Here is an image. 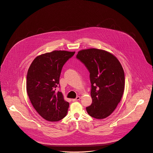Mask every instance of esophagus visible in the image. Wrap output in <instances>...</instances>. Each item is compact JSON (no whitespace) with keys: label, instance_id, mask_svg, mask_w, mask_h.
Instances as JSON below:
<instances>
[{"label":"esophagus","instance_id":"1","mask_svg":"<svg viewBox=\"0 0 153 153\" xmlns=\"http://www.w3.org/2000/svg\"><path fill=\"white\" fill-rule=\"evenodd\" d=\"M80 99H81V97L78 96V97H77L76 98H75V99H72V101H79Z\"/></svg>","mask_w":153,"mask_h":153}]
</instances>
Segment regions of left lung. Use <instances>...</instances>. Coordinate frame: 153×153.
<instances>
[{
	"label": "left lung",
	"mask_w": 153,
	"mask_h": 153,
	"mask_svg": "<svg viewBox=\"0 0 153 153\" xmlns=\"http://www.w3.org/2000/svg\"><path fill=\"white\" fill-rule=\"evenodd\" d=\"M76 58L87 68L91 83V105L88 114L97 119H104L117 108L125 87L124 69L113 54L102 49L90 48L79 51Z\"/></svg>",
	"instance_id": "8db88e82"
}]
</instances>
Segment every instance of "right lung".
Segmentation results:
<instances>
[{"label": "right lung", "instance_id": "1", "mask_svg": "<svg viewBox=\"0 0 153 153\" xmlns=\"http://www.w3.org/2000/svg\"><path fill=\"white\" fill-rule=\"evenodd\" d=\"M75 52L53 51L36 56L29 66L26 91L37 112L45 120L55 122L64 118L69 102L61 92H57L62 68Z\"/></svg>", "mask_w": 153, "mask_h": 153}]
</instances>
